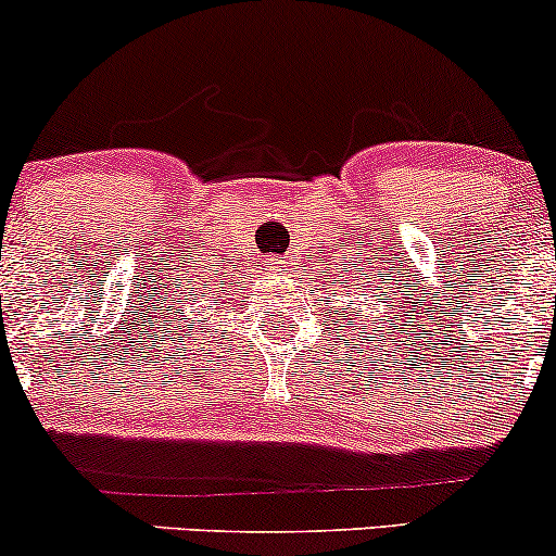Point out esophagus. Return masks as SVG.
<instances>
[{
  "label": "esophagus",
  "mask_w": 556,
  "mask_h": 556,
  "mask_svg": "<svg viewBox=\"0 0 556 556\" xmlns=\"http://www.w3.org/2000/svg\"><path fill=\"white\" fill-rule=\"evenodd\" d=\"M269 269H274V271H285V261H282V258H271V261H269Z\"/></svg>",
  "instance_id": "34e87169"
}]
</instances>
